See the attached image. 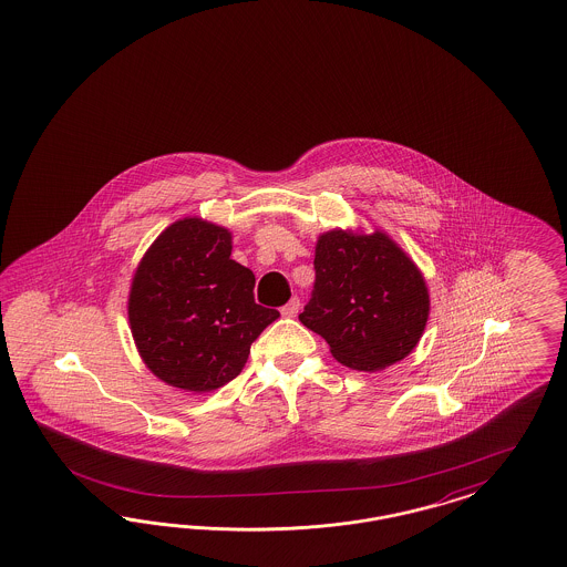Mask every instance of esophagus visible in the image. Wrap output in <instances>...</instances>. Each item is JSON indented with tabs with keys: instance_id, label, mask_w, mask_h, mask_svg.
<instances>
[{
	"instance_id": "1",
	"label": "esophagus",
	"mask_w": 567,
	"mask_h": 567,
	"mask_svg": "<svg viewBox=\"0 0 567 567\" xmlns=\"http://www.w3.org/2000/svg\"><path fill=\"white\" fill-rule=\"evenodd\" d=\"M299 306H301V303H299V299L293 297V299H291L287 306H282V308H280V313H282L285 318H295L297 312H299Z\"/></svg>"
}]
</instances>
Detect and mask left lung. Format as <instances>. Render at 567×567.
Here are the masks:
<instances>
[{
  "label": "left lung",
  "mask_w": 567,
  "mask_h": 567,
  "mask_svg": "<svg viewBox=\"0 0 567 567\" xmlns=\"http://www.w3.org/2000/svg\"><path fill=\"white\" fill-rule=\"evenodd\" d=\"M312 299L299 313L337 362L381 371L416 348L430 318V293L416 264L390 236L334 228L316 243Z\"/></svg>",
  "instance_id": "1"
}]
</instances>
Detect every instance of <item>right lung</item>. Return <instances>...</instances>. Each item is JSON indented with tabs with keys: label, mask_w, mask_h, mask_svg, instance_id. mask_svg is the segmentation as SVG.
I'll list each match as a JSON object with an SVG mask.
<instances>
[{
	"label": "right lung",
	"mask_w": 567,
	"mask_h": 567,
	"mask_svg": "<svg viewBox=\"0 0 567 567\" xmlns=\"http://www.w3.org/2000/svg\"><path fill=\"white\" fill-rule=\"evenodd\" d=\"M233 235L200 217L163 230L137 266L127 316L144 364L167 385L214 391L240 374L280 313L255 303V276Z\"/></svg>",
	"instance_id": "obj_1"
}]
</instances>
